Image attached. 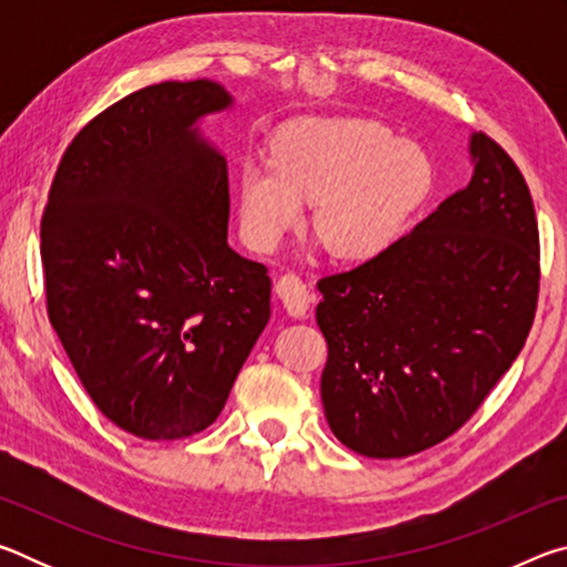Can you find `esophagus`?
<instances>
[{
  "label": "esophagus",
  "mask_w": 567,
  "mask_h": 567,
  "mask_svg": "<svg viewBox=\"0 0 567 567\" xmlns=\"http://www.w3.org/2000/svg\"><path fill=\"white\" fill-rule=\"evenodd\" d=\"M275 292H277V297H280V302L285 305L287 315H292V318H305V312L310 310L312 295L295 272L282 275L275 285Z\"/></svg>",
  "instance_id": "obj_1"
}]
</instances>
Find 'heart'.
<instances>
[{
    "mask_svg": "<svg viewBox=\"0 0 567 567\" xmlns=\"http://www.w3.org/2000/svg\"><path fill=\"white\" fill-rule=\"evenodd\" d=\"M435 169L415 140L362 117H312L282 127L270 159L237 169L247 243L270 252L312 203V229L332 257L372 260L402 235L433 189Z\"/></svg>",
    "mask_w": 567,
    "mask_h": 567,
    "instance_id": "1",
    "label": "heart"
}]
</instances>
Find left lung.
I'll return each instance as SVG.
<instances>
[{"label": "left lung", "mask_w": 567, "mask_h": 567, "mask_svg": "<svg viewBox=\"0 0 567 567\" xmlns=\"http://www.w3.org/2000/svg\"><path fill=\"white\" fill-rule=\"evenodd\" d=\"M473 177L412 233L318 282L322 408L342 445L408 457L443 443L520 354L540 245L520 169L483 132Z\"/></svg>", "instance_id": "1"}]
</instances>
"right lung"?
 <instances>
[{
  "label": "right lung",
  "mask_w": 567,
  "mask_h": 567,
  "mask_svg": "<svg viewBox=\"0 0 567 567\" xmlns=\"http://www.w3.org/2000/svg\"><path fill=\"white\" fill-rule=\"evenodd\" d=\"M213 80L132 92L84 127L42 217L47 312L104 417L145 440L213 425L267 320L265 265L227 245Z\"/></svg>",
  "instance_id": "right-lung-1"
}]
</instances>
